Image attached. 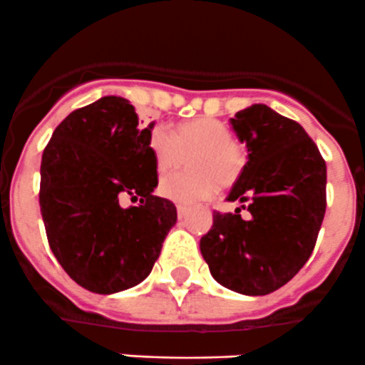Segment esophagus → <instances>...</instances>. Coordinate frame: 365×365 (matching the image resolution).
<instances>
[{
    "label": "esophagus",
    "mask_w": 365,
    "mask_h": 365,
    "mask_svg": "<svg viewBox=\"0 0 365 365\" xmlns=\"http://www.w3.org/2000/svg\"><path fill=\"white\" fill-rule=\"evenodd\" d=\"M175 207H178V216H179V218H184V216H186V212H187L186 205L178 204V205H175Z\"/></svg>",
    "instance_id": "34e87169"
}]
</instances>
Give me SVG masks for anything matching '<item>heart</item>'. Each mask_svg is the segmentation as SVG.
<instances>
[{
	"mask_svg": "<svg viewBox=\"0 0 365 365\" xmlns=\"http://www.w3.org/2000/svg\"><path fill=\"white\" fill-rule=\"evenodd\" d=\"M149 150L160 174H168L191 158L187 174L168 175L160 181L158 191L178 204H197L215 197L220 182L230 186L243 172L247 156L223 122L211 117L184 120L168 131L154 128L149 135Z\"/></svg>",
	"mask_w": 365,
	"mask_h": 365,
	"instance_id": "obj_1",
	"label": "heart"
}]
</instances>
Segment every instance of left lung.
<instances>
[{
  "label": "left lung",
  "mask_w": 365,
  "mask_h": 365,
  "mask_svg": "<svg viewBox=\"0 0 365 365\" xmlns=\"http://www.w3.org/2000/svg\"><path fill=\"white\" fill-rule=\"evenodd\" d=\"M230 124L248 161L227 200L247 202L250 218L240 207L212 212L200 252L216 282L262 297L289 282L312 254L327 209V163L298 122L266 104L237 111Z\"/></svg>",
  "instance_id": "8db88e82"
}]
</instances>
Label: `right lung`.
<instances>
[{
	"mask_svg": "<svg viewBox=\"0 0 365 365\" xmlns=\"http://www.w3.org/2000/svg\"><path fill=\"white\" fill-rule=\"evenodd\" d=\"M153 128H140L128 99L106 96L67 115L42 154L38 202L49 247L92 293L113 294L145 280L178 222L175 205L153 195ZM125 196L140 204L122 208Z\"/></svg>",
	"mask_w": 365,
	"mask_h": 365,
	"instance_id": "1",
	"label": "right lung"
}]
</instances>
